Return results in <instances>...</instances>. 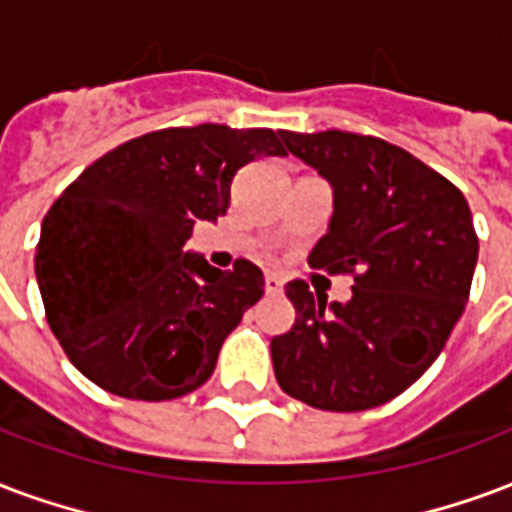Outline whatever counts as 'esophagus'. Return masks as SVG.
<instances>
[{"mask_svg":"<svg viewBox=\"0 0 512 512\" xmlns=\"http://www.w3.org/2000/svg\"><path fill=\"white\" fill-rule=\"evenodd\" d=\"M266 293L268 295H279L282 293V279L276 274H268L266 276Z\"/></svg>","mask_w":512,"mask_h":512,"instance_id":"34e87169","label":"esophagus"}]
</instances>
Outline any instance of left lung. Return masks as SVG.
<instances>
[{
  "instance_id": "obj_1",
  "label": "left lung",
  "mask_w": 512,
  "mask_h": 512,
  "mask_svg": "<svg viewBox=\"0 0 512 512\" xmlns=\"http://www.w3.org/2000/svg\"><path fill=\"white\" fill-rule=\"evenodd\" d=\"M333 189L309 266L355 274L347 304L295 279L293 328L271 339L279 388L309 407L361 412L410 388L437 361L478 266L467 198L410 151L342 130L282 132Z\"/></svg>"
}]
</instances>
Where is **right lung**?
<instances>
[{
	"label": "right lung",
	"mask_w": 512,
	"mask_h": 512,
	"mask_svg": "<svg viewBox=\"0 0 512 512\" xmlns=\"http://www.w3.org/2000/svg\"><path fill=\"white\" fill-rule=\"evenodd\" d=\"M274 130L170 127L121 143L64 189L40 227L34 274L51 331L113 396L168 401L214 374L219 350L263 298V271L184 252L217 222L246 162L282 157Z\"/></svg>",
	"instance_id": "1"
}]
</instances>
